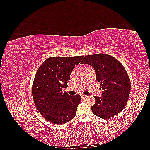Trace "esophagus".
<instances>
[{
  "label": "esophagus",
  "mask_w": 150,
  "mask_h": 150,
  "mask_svg": "<svg viewBox=\"0 0 150 150\" xmlns=\"http://www.w3.org/2000/svg\"><path fill=\"white\" fill-rule=\"evenodd\" d=\"M87 97H88V96H86V95H84V94H82V95H81V98H82V99H86Z\"/></svg>",
  "instance_id": "34e87169"
}]
</instances>
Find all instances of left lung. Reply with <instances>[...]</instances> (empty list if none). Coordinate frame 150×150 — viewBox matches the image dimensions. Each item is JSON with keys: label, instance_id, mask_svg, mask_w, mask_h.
<instances>
[{"label": "left lung", "instance_id": "obj_1", "mask_svg": "<svg viewBox=\"0 0 150 150\" xmlns=\"http://www.w3.org/2000/svg\"><path fill=\"white\" fill-rule=\"evenodd\" d=\"M93 66L96 78L101 83L102 97L94 96L93 114L103 119H110L123 110L131 91L129 77L121 63L110 55L97 54L86 56L81 62Z\"/></svg>", "mask_w": 150, "mask_h": 150}]
</instances>
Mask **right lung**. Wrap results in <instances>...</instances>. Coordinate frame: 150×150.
<instances>
[{"instance_id":"right-lung-1","label":"right lung","mask_w":150,"mask_h":150,"mask_svg":"<svg viewBox=\"0 0 150 150\" xmlns=\"http://www.w3.org/2000/svg\"><path fill=\"white\" fill-rule=\"evenodd\" d=\"M83 57H49L36 72L32 88L33 100L40 114L53 124H64L76 115L81 96H71L62 90L67 87L71 73Z\"/></svg>"}]
</instances>
